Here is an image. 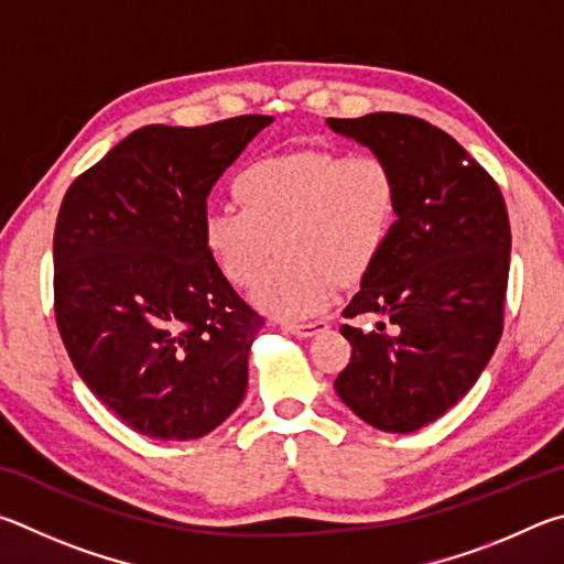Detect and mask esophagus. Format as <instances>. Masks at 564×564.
<instances>
[{
	"label": "esophagus",
	"mask_w": 564,
	"mask_h": 564,
	"mask_svg": "<svg viewBox=\"0 0 564 564\" xmlns=\"http://www.w3.org/2000/svg\"><path fill=\"white\" fill-rule=\"evenodd\" d=\"M322 329H327V322H324V319L304 322V324H288V332H292L294 337H300V339H310Z\"/></svg>",
	"instance_id": "esophagus-1"
}]
</instances>
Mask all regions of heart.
<instances>
[{
	"label": "heart",
	"instance_id": "b5f03b06",
	"mask_svg": "<svg viewBox=\"0 0 564 564\" xmlns=\"http://www.w3.org/2000/svg\"><path fill=\"white\" fill-rule=\"evenodd\" d=\"M240 207L203 217V245L217 270L250 288L262 312L284 322L314 317L337 292L367 276L387 252L399 220V181L379 155L297 151L260 158L232 181Z\"/></svg>",
	"mask_w": 564,
	"mask_h": 564
}]
</instances>
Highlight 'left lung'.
<instances>
[{"instance_id":"obj_1","label":"left lung","mask_w":564,"mask_h":564,"mask_svg":"<svg viewBox=\"0 0 564 564\" xmlns=\"http://www.w3.org/2000/svg\"><path fill=\"white\" fill-rule=\"evenodd\" d=\"M391 165L399 220L387 252L361 276L344 317L351 359L334 389L369 426L411 433L466 397L502 334L510 223L498 183L446 131L406 113L327 118ZM394 332H382L386 322Z\"/></svg>"}]
</instances>
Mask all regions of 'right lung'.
Here are the masks:
<instances>
[{
    "label": "right lung",
    "mask_w": 564,
    "mask_h": 564,
    "mask_svg": "<svg viewBox=\"0 0 564 564\" xmlns=\"http://www.w3.org/2000/svg\"><path fill=\"white\" fill-rule=\"evenodd\" d=\"M270 123L143 126L64 195L56 327L94 397L143 436L200 438L245 397L262 317L207 254L203 217L217 177Z\"/></svg>",
    "instance_id": "obj_1"
}]
</instances>
